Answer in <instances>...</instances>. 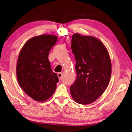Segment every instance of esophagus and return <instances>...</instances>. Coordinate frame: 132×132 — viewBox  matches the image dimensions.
Wrapping results in <instances>:
<instances>
[{"mask_svg": "<svg viewBox=\"0 0 132 132\" xmlns=\"http://www.w3.org/2000/svg\"><path fill=\"white\" fill-rule=\"evenodd\" d=\"M62 75H63V73H62V72H60V73H57V77H59V79H61V78H62Z\"/></svg>", "mask_w": 132, "mask_h": 132, "instance_id": "esophagus-1", "label": "esophagus"}]
</instances>
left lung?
<instances>
[{"mask_svg":"<svg viewBox=\"0 0 132 132\" xmlns=\"http://www.w3.org/2000/svg\"><path fill=\"white\" fill-rule=\"evenodd\" d=\"M71 48L77 75L70 87L71 95L78 104H91L104 93L111 79L108 50L97 38L79 34L72 35Z\"/></svg>","mask_w":132,"mask_h":132,"instance_id":"8db88e82","label":"left lung"}]
</instances>
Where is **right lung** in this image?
<instances>
[{"label":"right lung","instance_id":"1","mask_svg":"<svg viewBox=\"0 0 132 132\" xmlns=\"http://www.w3.org/2000/svg\"><path fill=\"white\" fill-rule=\"evenodd\" d=\"M57 38L56 35L50 34L32 37L20 52L16 66L18 82L35 101H45L56 88L59 79L51 69L48 55Z\"/></svg>","mask_w":132,"mask_h":132}]
</instances>
